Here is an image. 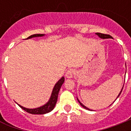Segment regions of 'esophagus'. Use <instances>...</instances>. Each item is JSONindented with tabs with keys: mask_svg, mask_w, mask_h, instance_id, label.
Returning a JSON list of instances; mask_svg holds the SVG:
<instances>
[{
	"mask_svg": "<svg viewBox=\"0 0 131 131\" xmlns=\"http://www.w3.org/2000/svg\"><path fill=\"white\" fill-rule=\"evenodd\" d=\"M74 71L73 69H69L67 71L65 74V76L67 78H72L73 77Z\"/></svg>",
	"mask_w": 131,
	"mask_h": 131,
	"instance_id": "esophagus-1",
	"label": "esophagus"
}]
</instances>
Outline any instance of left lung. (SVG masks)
Here are the masks:
<instances>
[{"instance_id": "obj_1", "label": "left lung", "mask_w": 131, "mask_h": 131, "mask_svg": "<svg viewBox=\"0 0 131 131\" xmlns=\"http://www.w3.org/2000/svg\"><path fill=\"white\" fill-rule=\"evenodd\" d=\"M96 35L99 36V37H100V38H101V39H113V38H112V37H111V36L109 35H105V34L99 33V32H96ZM123 87H124V86H123ZM123 87H122V90H121V91L120 92V93H119L118 96H117V98H116V99H118V98L119 97V96L120 95V94H121V92H122V89H123ZM77 99H78V98H77ZM78 102L80 103V105H81V106H82V107H84V109H86V110H90V111H92V110H90L89 108H88L87 107H86V106H85V105H83V104H82V103H81V102H80V101H79V100H78Z\"/></svg>"}]
</instances>
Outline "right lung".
I'll return each instance as SVG.
<instances>
[{"mask_svg":"<svg viewBox=\"0 0 131 131\" xmlns=\"http://www.w3.org/2000/svg\"><path fill=\"white\" fill-rule=\"evenodd\" d=\"M45 36V34H35V35H30V37L27 38V39H31L33 37H43ZM64 82V78L62 77L60 79L56 84H55V86L53 87V90H52V92H51V96L49 98V101L45 104L39 107L35 108V109H28V108H26L23 106L20 105L19 104H17L20 107L26 111L28 113L31 114H45L49 113L51 111L53 110V108L55 107L56 102H57L58 96V93H59L60 89L61 88L62 85L63 84Z\"/></svg>","mask_w":131,"mask_h":131,"instance_id":"obj_1","label":"right lung"}]
</instances>
